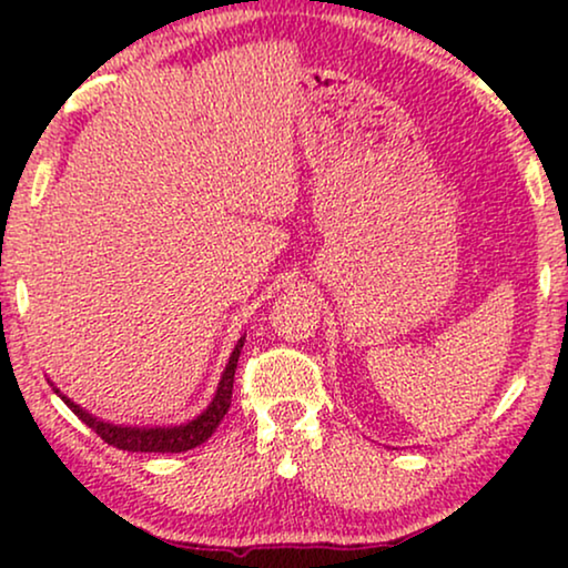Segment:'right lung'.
Masks as SVG:
<instances>
[{"instance_id":"obj_1","label":"right lung","mask_w":568,"mask_h":568,"mask_svg":"<svg viewBox=\"0 0 568 568\" xmlns=\"http://www.w3.org/2000/svg\"><path fill=\"white\" fill-rule=\"evenodd\" d=\"M243 344H245V338H240L235 352H232V356H230L227 369H224V375L220 379V387H216L214 400L209 403V408L204 410V414L196 416L189 424L168 426V429L165 426H154V429H139V426H115V424L100 422V418L88 414V410H82L74 400H69L67 395H61V400H64L67 406L72 408L74 414L98 434L100 439L108 442V445L126 449V453H185V449L199 447L201 442H206L209 437H212V434L216 432V426L222 424L224 414L230 410L232 383H235V369H237L240 348H243Z\"/></svg>"}]
</instances>
